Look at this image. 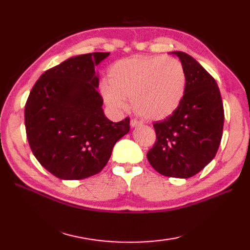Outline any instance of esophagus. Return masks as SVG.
<instances>
[{"label":"esophagus","mask_w":250,"mask_h":250,"mask_svg":"<svg viewBox=\"0 0 250 250\" xmlns=\"http://www.w3.org/2000/svg\"><path fill=\"white\" fill-rule=\"evenodd\" d=\"M130 125H131L132 128H135V126H139L141 125V122L139 120H136V119H131Z\"/></svg>","instance_id":"1"}]
</instances>
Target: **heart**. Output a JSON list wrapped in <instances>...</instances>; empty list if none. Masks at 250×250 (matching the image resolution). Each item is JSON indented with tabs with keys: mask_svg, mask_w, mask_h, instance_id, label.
<instances>
[{
	"mask_svg": "<svg viewBox=\"0 0 250 250\" xmlns=\"http://www.w3.org/2000/svg\"><path fill=\"white\" fill-rule=\"evenodd\" d=\"M102 94L108 106L125 108L126 99L136 114L160 120L173 114L182 102L187 77L179 60L163 56H135L117 61L109 68Z\"/></svg>",
	"mask_w": 250,
	"mask_h": 250,
	"instance_id": "heart-1",
	"label": "heart"
}]
</instances>
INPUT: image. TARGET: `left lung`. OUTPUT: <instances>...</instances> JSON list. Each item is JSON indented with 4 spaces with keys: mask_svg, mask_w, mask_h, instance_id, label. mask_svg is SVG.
Instances as JSON below:
<instances>
[{
    "mask_svg": "<svg viewBox=\"0 0 250 250\" xmlns=\"http://www.w3.org/2000/svg\"><path fill=\"white\" fill-rule=\"evenodd\" d=\"M187 84L172 115L156 121V142L147 152L150 166L167 177L189 178L215 158L224 131L225 110L214 77L192 57L174 51Z\"/></svg>",
    "mask_w": 250,
    "mask_h": 250,
    "instance_id": "1",
    "label": "left lung"
}]
</instances>
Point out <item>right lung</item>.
Returning <instances> with one entry per match:
<instances>
[{
    "label": "right lung",
    "mask_w": 250,
    "mask_h": 250,
    "mask_svg": "<svg viewBox=\"0 0 250 250\" xmlns=\"http://www.w3.org/2000/svg\"><path fill=\"white\" fill-rule=\"evenodd\" d=\"M109 52L73 57L47 70L24 106L26 139L42 167L60 179L100 173L117 141L128 133L130 118H106L95 66Z\"/></svg>",
    "instance_id": "obj_1"
}]
</instances>
